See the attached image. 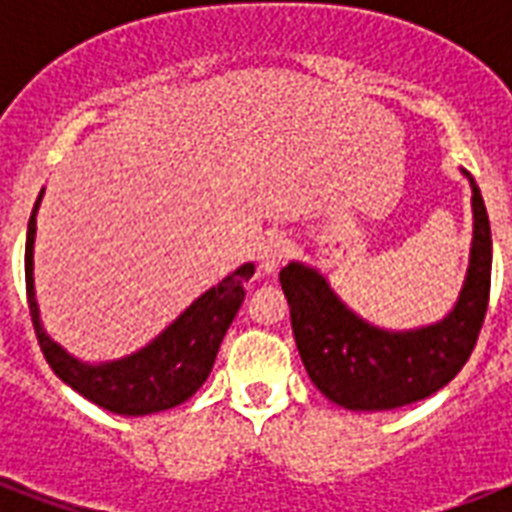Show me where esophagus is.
I'll use <instances>...</instances> for the list:
<instances>
[{
	"mask_svg": "<svg viewBox=\"0 0 512 512\" xmlns=\"http://www.w3.org/2000/svg\"><path fill=\"white\" fill-rule=\"evenodd\" d=\"M289 252H292V244L284 236H271L263 244V249H260V268L265 273L279 271L281 263L289 257Z\"/></svg>",
	"mask_w": 512,
	"mask_h": 512,
	"instance_id": "1",
	"label": "esophagus"
}]
</instances>
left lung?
<instances>
[{"mask_svg":"<svg viewBox=\"0 0 512 512\" xmlns=\"http://www.w3.org/2000/svg\"><path fill=\"white\" fill-rule=\"evenodd\" d=\"M470 188L468 276L454 311L436 324L406 332L372 327L342 303L316 268H281L297 350L311 382L329 401L353 412H388L433 396L465 366L484 327L492 287V228L473 177Z\"/></svg>","mask_w":512,"mask_h":512,"instance_id":"left-lung-1","label":"left lung"}]
</instances>
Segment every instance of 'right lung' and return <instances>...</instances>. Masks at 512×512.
<instances>
[{"instance_id": "1", "label": "right lung", "mask_w": 512, "mask_h": 512, "mask_svg": "<svg viewBox=\"0 0 512 512\" xmlns=\"http://www.w3.org/2000/svg\"><path fill=\"white\" fill-rule=\"evenodd\" d=\"M42 193L28 220L26 295L36 340L52 372L76 393H82L87 401L103 406L108 412L124 414V417L164 412L188 401L212 372L220 342L247 295L244 281L252 279L255 265L244 263L228 273L217 287L204 292L199 300H193L162 335L148 342L138 353L106 361V364H84L60 348L58 342H52L39 319V305L34 295V239L36 209H39Z\"/></svg>"}]
</instances>
